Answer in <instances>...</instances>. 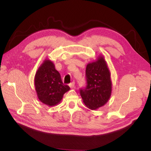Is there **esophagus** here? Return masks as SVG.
<instances>
[{
	"label": "esophagus",
	"mask_w": 151,
	"mask_h": 151,
	"mask_svg": "<svg viewBox=\"0 0 151 151\" xmlns=\"http://www.w3.org/2000/svg\"><path fill=\"white\" fill-rule=\"evenodd\" d=\"M69 86L70 88L73 89V88H75V82H73L72 83H70V84H69Z\"/></svg>",
	"instance_id": "34e87169"
}]
</instances>
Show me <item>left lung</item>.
<instances>
[{"label":"left lung","mask_w":151,"mask_h":151,"mask_svg":"<svg viewBox=\"0 0 151 151\" xmlns=\"http://www.w3.org/2000/svg\"><path fill=\"white\" fill-rule=\"evenodd\" d=\"M86 78L87 85L80 89V93L86 106L95 110L103 106L111 93L110 72L103 56H99L95 62L88 64Z\"/></svg>","instance_id":"1"}]
</instances>
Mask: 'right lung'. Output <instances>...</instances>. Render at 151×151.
I'll return each mask as SVG.
<instances>
[{
	"label": "right lung",
	"instance_id": "right-lung-1",
	"mask_svg": "<svg viewBox=\"0 0 151 151\" xmlns=\"http://www.w3.org/2000/svg\"><path fill=\"white\" fill-rule=\"evenodd\" d=\"M34 85L39 100L49 106L60 103L64 93L70 89L69 86L63 84L59 72L49 60H45L38 68Z\"/></svg>",
	"mask_w": 151,
	"mask_h": 151
}]
</instances>
